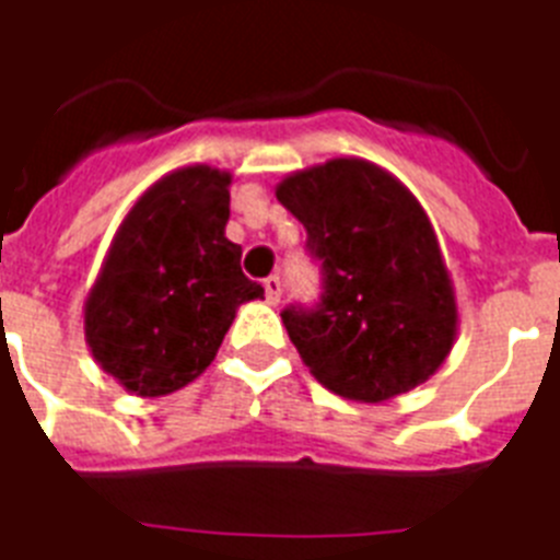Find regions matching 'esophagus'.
Listing matches in <instances>:
<instances>
[{
	"label": "esophagus",
	"mask_w": 560,
	"mask_h": 560,
	"mask_svg": "<svg viewBox=\"0 0 560 560\" xmlns=\"http://www.w3.org/2000/svg\"><path fill=\"white\" fill-rule=\"evenodd\" d=\"M266 298H268V303H280V298H283V280H280V277L277 275H271V277H266Z\"/></svg>",
	"instance_id": "esophagus-1"
}]
</instances>
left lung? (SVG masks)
I'll use <instances>...</instances> for the list:
<instances>
[{"mask_svg":"<svg viewBox=\"0 0 560 560\" xmlns=\"http://www.w3.org/2000/svg\"><path fill=\"white\" fill-rule=\"evenodd\" d=\"M277 201L301 221L320 298L289 303V339L320 385L380 402L427 383L456 339V298L427 212L365 160L285 177Z\"/></svg>","mask_w":560,"mask_h":560,"instance_id":"8db88e82","label":"left lung"}]
</instances>
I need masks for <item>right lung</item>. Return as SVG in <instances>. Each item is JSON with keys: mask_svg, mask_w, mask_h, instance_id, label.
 <instances>
[{"mask_svg": "<svg viewBox=\"0 0 560 560\" xmlns=\"http://www.w3.org/2000/svg\"><path fill=\"white\" fill-rule=\"evenodd\" d=\"M231 175L172 172L133 203L86 298L95 362L140 397L177 392L203 374L236 318L262 298L242 275V248L224 236Z\"/></svg>", "mask_w": 560, "mask_h": 560, "instance_id": "right-lung-1", "label": "right lung"}]
</instances>
